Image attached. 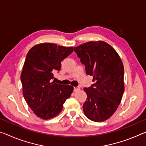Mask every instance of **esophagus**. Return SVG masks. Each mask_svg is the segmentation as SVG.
Wrapping results in <instances>:
<instances>
[{
  "label": "esophagus",
  "instance_id": "obj_1",
  "mask_svg": "<svg viewBox=\"0 0 146 146\" xmlns=\"http://www.w3.org/2000/svg\"><path fill=\"white\" fill-rule=\"evenodd\" d=\"M80 90V88L79 87H74V92H78V91Z\"/></svg>",
  "mask_w": 146,
  "mask_h": 146
}]
</instances>
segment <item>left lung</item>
Segmentation results:
<instances>
[{
  "label": "left lung",
  "instance_id": "1",
  "mask_svg": "<svg viewBox=\"0 0 146 146\" xmlns=\"http://www.w3.org/2000/svg\"><path fill=\"white\" fill-rule=\"evenodd\" d=\"M75 52L85 65L87 75L95 84L84 88L87 99L83 111L89 119L104 122L114 114L124 91L123 66L111 46L102 40L90 41L75 47Z\"/></svg>",
  "mask_w": 146,
  "mask_h": 146
}]
</instances>
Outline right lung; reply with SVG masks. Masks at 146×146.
<instances>
[{
	"instance_id": "right-lung-1",
	"label": "right lung",
	"mask_w": 146,
	"mask_h": 146,
	"mask_svg": "<svg viewBox=\"0 0 146 146\" xmlns=\"http://www.w3.org/2000/svg\"><path fill=\"white\" fill-rule=\"evenodd\" d=\"M73 47L41 43L29 49L24 62L21 79L23 96L38 117L53 118L62 110L73 87L55 83L53 73L60 70L61 62L73 51Z\"/></svg>"
}]
</instances>
